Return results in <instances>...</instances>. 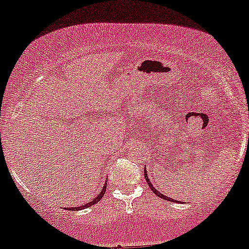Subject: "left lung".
<instances>
[{"mask_svg": "<svg viewBox=\"0 0 249 249\" xmlns=\"http://www.w3.org/2000/svg\"><path fill=\"white\" fill-rule=\"evenodd\" d=\"M144 177H145V179H146V182L148 184V186H150V188H151V190L153 191V193L156 194V196H158L159 198H161V199H164V200H167V201H173V199H172V198H168V196H165V194H162V193L159 192V191H157V188L153 186V184H151L150 179H148V177H147L146 168H144ZM174 201H177V200H174Z\"/></svg>", "mask_w": 249, "mask_h": 249, "instance_id": "8db88e82", "label": "left lung"}]
</instances>
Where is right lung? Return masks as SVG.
Listing matches in <instances>:
<instances>
[{
  "mask_svg": "<svg viewBox=\"0 0 249 249\" xmlns=\"http://www.w3.org/2000/svg\"><path fill=\"white\" fill-rule=\"evenodd\" d=\"M107 181H105V184L103 185V187H102V191H101V193H99L98 196H95V199H93L92 201L88 202V204H85V205H82V206H79V207H67V210H69V211H78V210H84V208H88V207L92 206V205H95L96 202H98L99 200H101V199L103 198V196H104V194H105V191H107Z\"/></svg>",
  "mask_w": 249,
  "mask_h": 249,
  "instance_id": "1",
  "label": "right lung"
}]
</instances>
